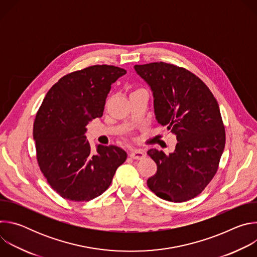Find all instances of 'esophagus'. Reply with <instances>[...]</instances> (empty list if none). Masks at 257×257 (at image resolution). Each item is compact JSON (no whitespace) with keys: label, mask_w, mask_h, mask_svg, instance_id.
I'll list each match as a JSON object with an SVG mask.
<instances>
[{"label":"esophagus","mask_w":257,"mask_h":257,"mask_svg":"<svg viewBox=\"0 0 257 257\" xmlns=\"http://www.w3.org/2000/svg\"><path fill=\"white\" fill-rule=\"evenodd\" d=\"M145 153H143L141 150H132L130 153V157L134 160H142L145 158Z\"/></svg>","instance_id":"34e87169"}]
</instances>
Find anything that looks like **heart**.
<instances>
[{
  "label": "heart",
  "mask_w": 257,
  "mask_h": 257,
  "mask_svg": "<svg viewBox=\"0 0 257 257\" xmlns=\"http://www.w3.org/2000/svg\"><path fill=\"white\" fill-rule=\"evenodd\" d=\"M138 90H139V89H138Z\"/></svg>",
  "instance_id": "heart-1"
}]
</instances>
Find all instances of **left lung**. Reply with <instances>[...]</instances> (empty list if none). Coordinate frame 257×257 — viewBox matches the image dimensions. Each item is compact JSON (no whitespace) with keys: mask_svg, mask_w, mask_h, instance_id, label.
Returning a JSON list of instances; mask_svg holds the SVG:
<instances>
[{"mask_svg":"<svg viewBox=\"0 0 257 257\" xmlns=\"http://www.w3.org/2000/svg\"><path fill=\"white\" fill-rule=\"evenodd\" d=\"M134 68L153 90L158 122L178 140L172 154L156 149L148 152L158 167L148 186L171 202L190 200L214 177L225 149L218 103L206 84L185 68L164 62Z\"/></svg>","mask_w":257,"mask_h":257,"instance_id":"8db88e82","label":"left lung"}]
</instances>
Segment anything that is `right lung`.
I'll use <instances>...</instances> for the list:
<instances>
[{
    "label": "right lung",
    "instance_id": "add662e5",
    "mask_svg": "<svg viewBox=\"0 0 257 257\" xmlns=\"http://www.w3.org/2000/svg\"><path fill=\"white\" fill-rule=\"evenodd\" d=\"M126 70L93 65L63 76L48 91L33 124L36 160L50 186L63 198L83 202L102 194L127 154L98 144L91 152L86 125L103 113L111 85Z\"/></svg>",
    "mask_w": 257,
    "mask_h": 257
}]
</instances>
